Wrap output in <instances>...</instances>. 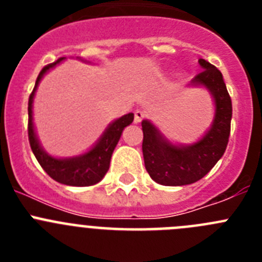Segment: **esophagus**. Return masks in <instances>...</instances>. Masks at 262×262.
<instances>
[{
	"mask_svg": "<svg viewBox=\"0 0 262 262\" xmlns=\"http://www.w3.org/2000/svg\"><path fill=\"white\" fill-rule=\"evenodd\" d=\"M145 111L140 110V108H138V110H135V113H134V122L135 123H140L143 119L145 118Z\"/></svg>",
	"mask_w": 262,
	"mask_h": 262,
	"instance_id": "1",
	"label": "esophagus"
}]
</instances>
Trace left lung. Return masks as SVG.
Listing matches in <instances>:
<instances>
[{
    "mask_svg": "<svg viewBox=\"0 0 262 262\" xmlns=\"http://www.w3.org/2000/svg\"><path fill=\"white\" fill-rule=\"evenodd\" d=\"M200 66L202 71L191 84L207 88L216 106L214 123L200 142L177 147L165 140L148 120L142 122L144 165L148 174L160 185L182 186L200 181L223 156L228 144L232 118L231 97L221 71L205 59H200Z\"/></svg>",
    "mask_w": 262,
    "mask_h": 262,
    "instance_id": "8db88e82",
    "label": "left lung"
}]
</instances>
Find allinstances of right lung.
I'll return each instance as SVG.
<instances>
[{"label": "right lung", "instance_id": "1", "mask_svg": "<svg viewBox=\"0 0 262 262\" xmlns=\"http://www.w3.org/2000/svg\"><path fill=\"white\" fill-rule=\"evenodd\" d=\"M64 57H60L52 64H48L45 68L41 69L36 78L35 86L32 93L30 94L29 98V142L30 147L32 149V154L35 155L38 163L40 166L45 169V172L53 178L55 181L60 184L69 185V186H90V185H96L103 178L106 172L108 170L110 166L111 155L114 152V148L117 147L119 142L122 131L124 127L133 123L134 114L123 115L122 118L117 119L115 122L108 126L106 129L102 138L99 139V142L90 149L88 154L82 155L78 157H72V159H55L46 154L41 147L39 145L38 139H36L35 133H34V124H32V99L35 94L36 86H38L39 81L43 77L46 72L50 68L55 67L57 62H60Z\"/></svg>", "mask_w": 262, "mask_h": 262}]
</instances>
